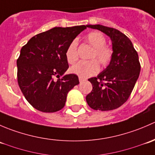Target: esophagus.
<instances>
[{"label":"esophagus","instance_id":"1","mask_svg":"<svg viewBox=\"0 0 155 155\" xmlns=\"http://www.w3.org/2000/svg\"><path fill=\"white\" fill-rule=\"evenodd\" d=\"M79 82H84V81H85V79H83V78H82V77H80V76H79Z\"/></svg>","mask_w":155,"mask_h":155}]
</instances>
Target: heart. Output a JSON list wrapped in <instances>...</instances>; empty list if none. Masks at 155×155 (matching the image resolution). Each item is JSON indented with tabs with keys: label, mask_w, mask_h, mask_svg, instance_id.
<instances>
[{
	"label": "heart",
	"mask_w": 155,
	"mask_h": 155,
	"mask_svg": "<svg viewBox=\"0 0 155 155\" xmlns=\"http://www.w3.org/2000/svg\"><path fill=\"white\" fill-rule=\"evenodd\" d=\"M85 40L94 48L90 58L92 60L87 61H79L70 68V72L82 78H87L96 74L100 70L99 61L103 66H107L111 62L113 55V50L106 44L107 40L102 33L99 31H92L85 37ZM77 40H73L69 44L65 51V57L69 64H74L78 59Z\"/></svg>",
	"instance_id": "1"
}]
</instances>
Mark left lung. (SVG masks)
I'll list each match as a JSON object with an SVG mask.
<instances>
[{"label": "left lung", "mask_w": 155, "mask_h": 155, "mask_svg": "<svg viewBox=\"0 0 155 155\" xmlns=\"http://www.w3.org/2000/svg\"><path fill=\"white\" fill-rule=\"evenodd\" d=\"M86 27L107 34L113 50L107 68L97 77L88 79L93 88L86 96V101L94 110L115 109L127 101L140 76L138 54L130 40L118 30L101 25H87Z\"/></svg>", "instance_id": "1"}]
</instances>
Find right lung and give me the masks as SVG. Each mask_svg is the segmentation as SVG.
<instances>
[{"label":"right lung","instance_id":"add662e5","mask_svg":"<svg viewBox=\"0 0 155 155\" xmlns=\"http://www.w3.org/2000/svg\"><path fill=\"white\" fill-rule=\"evenodd\" d=\"M85 29V25L54 28L33 37L21 48L17 60L18 83L28 102L37 110H61L68 92L79 84L76 75H64L69 68L65 51ZM55 77L59 78L57 81Z\"/></svg>","mask_w":155,"mask_h":155}]
</instances>
